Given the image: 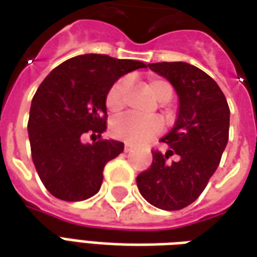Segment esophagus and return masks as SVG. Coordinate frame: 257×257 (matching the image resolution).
<instances>
[{
	"label": "esophagus",
	"instance_id": "34e87169",
	"mask_svg": "<svg viewBox=\"0 0 257 257\" xmlns=\"http://www.w3.org/2000/svg\"><path fill=\"white\" fill-rule=\"evenodd\" d=\"M133 148H134V147H133L132 144H127V143H125V144H124V152L133 151Z\"/></svg>",
	"mask_w": 257,
	"mask_h": 257
}]
</instances>
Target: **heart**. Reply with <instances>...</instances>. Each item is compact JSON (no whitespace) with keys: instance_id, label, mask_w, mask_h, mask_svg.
I'll use <instances>...</instances> for the list:
<instances>
[{"instance_id":"b5f03b06","label":"heart","mask_w":257,"mask_h":257,"mask_svg":"<svg viewBox=\"0 0 257 257\" xmlns=\"http://www.w3.org/2000/svg\"><path fill=\"white\" fill-rule=\"evenodd\" d=\"M147 86L159 102H168L172 98L173 86L165 78L152 75L147 79ZM130 88V78H120L111 85L106 93V107L111 113H118L124 109L125 95ZM162 130V121L157 116L139 117L134 114H124L111 123L110 132L114 139L125 141L133 146L146 144L157 137Z\"/></svg>"}]
</instances>
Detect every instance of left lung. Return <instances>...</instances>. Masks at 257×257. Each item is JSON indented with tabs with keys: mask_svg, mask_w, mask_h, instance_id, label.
<instances>
[{
	"mask_svg": "<svg viewBox=\"0 0 257 257\" xmlns=\"http://www.w3.org/2000/svg\"><path fill=\"white\" fill-rule=\"evenodd\" d=\"M179 96V111L162 137L165 154L152 152L151 166L137 176L141 196L161 210H182L199 197L220 165L229 134V107L220 86L183 61L148 64ZM174 159H172V157Z\"/></svg>",
	"mask_w": 257,
	"mask_h": 257,
	"instance_id": "obj_1",
	"label": "left lung"
}]
</instances>
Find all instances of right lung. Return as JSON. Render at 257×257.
<instances>
[{
    "mask_svg": "<svg viewBox=\"0 0 257 257\" xmlns=\"http://www.w3.org/2000/svg\"><path fill=\"white\" fill-rule=\"evenodd\" d=\"M147 64L106 54H82L44 78L32 99L28 133L32 159L44 187L60 200L82 201L96 194L103 168L124 150L106 130V93L118 78ZM86 132L99 140L85 145Z\"/></svg>",
    "mask_w": 257,
    "mask_h": 257,
    "instance_id": "1",
    "label": "right lung"
}]
</instances>
